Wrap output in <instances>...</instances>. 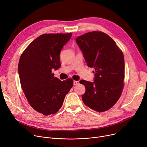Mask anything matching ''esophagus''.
I'll return each mask as SVG.
<instances>
[{
    "label": "esophagus",
    "mask_w": 147,
    "mask_h": 147,
    "mask_svg": "<svg viewBox=\"0 0 147 147\" xmlns=\"http://www.w3.org/2000/svg\"><path fill=\"white\" fill-rule=\"evenodd\" d=\"M78 84H79V81H74V85H76Z\"/></svg>",
    "instance_id": "1"
}]
</instances>
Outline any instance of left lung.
<instances>
[{"label": "left lung", "mask_w": 147, "mask_h": 147, "mask_svg": "<svg viewBox=\"0 0 147 147\" xmlns=\"http://www.w3.org/2000/svg\"><path fill=\"white\" fill-rule=\"evenodd\" d=\"M87 65L94 67V82L81 80L86 91L82 96L85 105L99 112L114 106L123 88L125 63L123 55L107 34L94 31L76 38Z\"/></svg>", "instance_id": "obj_1"}]
</instances>
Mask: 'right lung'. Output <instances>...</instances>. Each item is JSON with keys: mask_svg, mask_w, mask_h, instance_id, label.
<instances>
[{"mask_svg": "<svg viewBox=\"0 0 147 147\" xmlns=\"http://www.w3.org/2000/svg\"><path fill=\"white\" fill-rule=\"evenodd\" d=\"M71 37L72 33L43 34L20 56L18 72L22 89L30 106L44 115L57 112L73 86L72 79L61 81L52 73L60 67L61 51Z\"/></svg>", "mask_w": 147, "mask_h": 147, "instance_id": "1", "label": "right lung"}]
</instances>
